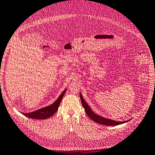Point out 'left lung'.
Returning <instances> with one entry per match:
<instances>
[{
	"label": "left lung",
	"mask_w": 155,
	"mask_h": 155,
	"mask_svg": "<svg viewBox=\"0 0 155 155\" xmlns=\"http://www.w3.org/2000/svg\"><path fill=\"white\" fill-rule=\"evenodd\" d=\"M80 97L81 101L82 106L84 107L86 114H87L89 118L92 120H93L94 122H95L99 124H102V125H105V126H117V125H120V124H122L128 122V120H127V121H124V122H117V121H114V120H113L108 119L106 118H104L103 116L96 114L95 112H93V110L89 107L87 103H86L84 98H83L81 93L80 94Z\"/></svg>",
	"instance_id": "1"
}]
</instances>
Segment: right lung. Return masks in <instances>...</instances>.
<instances>
[{
    "mask_svg": "<svg viewBox=\"0 0 155 155\" xmlns=\"http://www.w3.org/2000/svg\"><path fill=\"white\" fill-rule=\"evenodd\" d=\"M66 89L60 94V95L55 102H54L52 104L49 105L46 107L40 108L39 110L31 112L29 113H22L24 116L28 117L29 118L37 119V120H45L48 118H50L53 114H54L58 110L59 105L60 104L62 98L66 93Z\"/></svg>",
    "mask_w": 155,
    "mask_h": 155,
    "instance_id": "add662e5",
    "label": "right lung"
}]
</instances>
